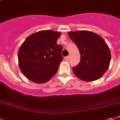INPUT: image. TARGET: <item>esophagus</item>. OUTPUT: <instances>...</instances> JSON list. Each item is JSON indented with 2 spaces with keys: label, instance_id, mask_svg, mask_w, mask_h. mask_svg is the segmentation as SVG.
Instances as JSON below:
<instances>
[{
  "label": "esophagus",
  "instance_id": "esophagus-1",
  "mask_svg": "<svg viewBox=\"0 0 120 120\" xmlns=\"http://www.w3.org/2000/svg\"><path fill=\"white\" fill-rule=\"evenodd\" d=\"M64 59L66 60V61H68L69 60V56H66L64 57Z\"/></svg>",
  "mask_w": 120,
  "mask_h": 120
}]
</instances>
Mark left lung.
I'll use <instances>...</instances> for the list:
<instances>
[{"mask_svg": "<svg viewBox=\"0 0 120 120\" xmlns=\"http://www.w3.org/2000/svg\"><path fill=\"white\" fill-rule=\"evenodd\" d=\"M68 36L78 47L80 63L73 68V73L84 81L101 78L109 68L111 51L100 36L89 30L70 31Z\"/></svg>", "mask_w": 120, "mask_h": 120, "instance_id": "left-lung-1", "label": "left lung"}]
</instances>
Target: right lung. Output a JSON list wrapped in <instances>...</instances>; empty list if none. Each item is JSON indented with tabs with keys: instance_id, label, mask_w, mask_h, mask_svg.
<instances>
[{
	"instance_id": "right-lung-1",
	"label": "right lung",
	"mask_w": 120,
	"mask_h": 120,
	"mask_svg": "<svg viewBox=\"0 0 120 120\" xmlns=\"http://www.w3.org/2000/svg\"><path fill=\"white\" fill-rule=\"evenodd\" d=\"M60 32L40 30L29 36L19 48L18 66L23 75L38 84L47 82L63 61V47L57 44Z\"/></svg>"
}]
</instances>
